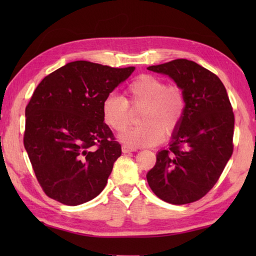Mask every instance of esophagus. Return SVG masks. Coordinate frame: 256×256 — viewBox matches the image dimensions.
<instances>
[{
  "instance_id": "esophagus-1",
  "label": "esophagus",
  "mask_w": 256,
  "mask_h": 256,
  "mask_svg": "<svg viewBox=\"0 0 256 256\" xmlns=\"http://www.w3.org/2000/svg\"><path fill=\"white\" fill-rule=\"evenodd\" d=\"M122 151L124 154H128V152H133V151H136V148H134V146H128V144H123Z\"/></svg>"
}]
</instances>
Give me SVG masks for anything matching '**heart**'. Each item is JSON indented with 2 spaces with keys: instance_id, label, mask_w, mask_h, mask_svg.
Masks as SVG:
<instances>
[{
  "instance_id": "1",
  "label": "heart",
  "mask_w": 256,
  "mask_h": 256,
  "mask_svg": "<svg viewBox=\"0 0 256 256\" xmlns=\"http://www.w3.org/2000/svg\"><path fill=\"white\" fill-rule=\"evenodd\" d=\"M123 98L110 94L102 105V120L116 132H124L131 123L132 108L142 107V125L130 130L122 140L131 146H154L164 141V133L172 134L183 120L186 100L183 90L176 84H167L154 74H141L128 84ZM165 132H164L163 131Z\"/></svg>"
}]
</instances>
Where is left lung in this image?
Masks as SVG:
<instances>
[{"label":"left lung","instance_id":"left-lung-1","mask_svg":"<svg viewBox=\"0 0 256 256\" xmlns=\"http://www.w3.org/2000/svg\"><path fill=\"white\" fill-rule=\"evenodd\" d=\"M183 90V120L170 149L157 154L146 174L152 192L172 204L200 200L214 188L232 154V107L222 80L193 60L178 58L149 66Z\"/></svg>","mask_w":256,"mask_h":256}]
</instances>
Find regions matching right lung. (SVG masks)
I'll return each mask as SVG.
<instances>
[{
    "label": "right lung",
    "instance_id": "right-lung-1",
    "mask_svg": "<svg viewBox=\"0 0 256 256\" xmlns=\"http://www.w3.org/2000/svg\"><path fill=\"white\" fill-rule=\"evenodd\" d=\"M134 68L76 60L37 86L26 107L24 144L47 196L79 206L105 188L122 148L102 105Z\"/></svg>",
    "mask_w": 256,
    "mask_h": 256
}]
</instances>
